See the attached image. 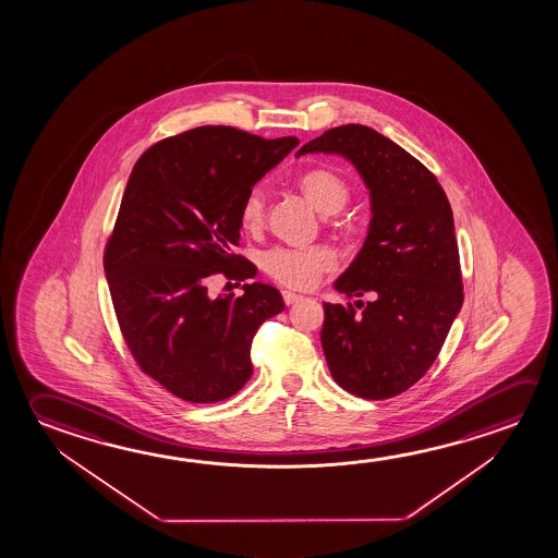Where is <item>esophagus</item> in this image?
I'll use <instances>...</instances> for the list:
<instances>
[{
  "label": "esophagus",
  "mask_w": 558,
  "mask_h": 558,
  "mask_svg": "<svg viewBox=\"0 0 558 558\" xmlns=\"http://www.w3.org/2000/svg\"><path fill=\"white\" fill-rule=\"evenodd\" d=\"M282 300L286 305H293V303L300 302L302 300V295H298V293L288 292V290H283Z\"/></svg>",
  "instance_id": "1"
}]
</instances>
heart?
I'll return each mask as SVG.
<instances>
[{
    "mask_svg": "<svg viewBox=\"0 0 558 558\" xmlns=\"http://www.w3.org/2000/svg\"><path fill=\"white\" fill-rule=\"evenodd\" d=\"M298 189L302 191L305 201L310 202L320 214H337L350 201V186L329 167H315L298 179ZM239 221L247 231H258L265 223V192L260 186H253L243 196L239 208ZM335 256L329 248L276 247L263 256V268L266 275L275 278L276 282L288 288L305 290L319 280L325 272L332 270Z\"/></svg>",
    "mask_w": 558,
    "mask_h": 558,
    "instance_id": "obj_1",
    "label": "heart"
}]
</instances>
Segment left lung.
<instances>
[{
	"label": "left lung",
	"instance_id": "8db88e82",
	"mask_svg": "<svg viewBox=\"0 0 558 558\" xmlns=\"http://www.w3.org/2000/svg\"><path fill=\"white\" fill-rule=\"evenodd\" d=\"M319 151L352 161L372 196L364 247L335 282L372 300L323 303L320 344L344 391L381 401L428 372L463 305L453 211L434 173L374 129L327 130L295 156Z\"/></svg>",
	"mask_w": 558,
	"mask_h": 558
}]
</instances>
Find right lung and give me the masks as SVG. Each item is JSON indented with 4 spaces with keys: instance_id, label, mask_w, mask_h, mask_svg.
Returning a JSON list of instances; mask_svg holds the SVG:
<instances>
[{
    "instance_id": "obj_1",
    "label": "right lung",
    "mask_w": 558,
    "mask_h": 558,
    "mask_svg": "<svg viewBox=\"0 0 558 558\" xmlns=\"http://www.w3.org/2000/svg\"><path fill=\"white\" fill-rule=\"evenodd\" d=\"M298 144L198 126L157 142L132 169L102 256L110 298L140 369L183 401L238 393L253 375L256 330L283 310L233 247L243 196ZM216 275L245 281L244 295L211 299Z\"/></svg>"
}]
</instances>
